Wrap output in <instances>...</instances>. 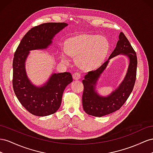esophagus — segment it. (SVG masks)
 <instances>
[{
  "label": "esophagus",
  "mask_w": 153,
  "mask_h": 153,
  "mask_svg": "<svg viewBox=\"0 0 153 153\" xmlns=\"http://www.w3.org/2000/svg\"><path fill=\"white\" fill-rule=\"evenodd\" d=\"M81 78V74L79 72H75L73 74V79L74 80H78Z\"/></svg>",
  "instance_id": "obj_1"
}]
</instances>
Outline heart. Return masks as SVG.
<instances>
[{
	"label": "heart",
	"instance_id": "b5f03b06",
	"mask_svg": "<svg viewBox=\"0 0 153 153\" xmlns=\"http://www.w3.org/2000/svg\"><path fill=\"white\" fill-rule=\"evenodd\" d=\"M110 44L108 39L97 34H82L70 38L66 49L62 52V58L69 62V54L77 56L80 66L86 69H96L101 66L108 53Z\"/></svg>",
	"mask_w": 153,
	"mask_h": 153
}]
</instances>
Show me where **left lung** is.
I'll return each mask as SVG.
<instances>
[{"mask_svg":"<svg viewBox=\"0 0 153 153\" xmlns=\"http://www.w3.org/2000/svg\"><path fill=\"white\" fill-rule=\"evenodd\" d=\"M119 39L116 47L106 62L95 71L88 72L82 81L84 85L82 106L84 111L90 115L101 117L119 110L133 91L137 76V54L123 33H120ZM118 55L128 57L129 66L127 73L124 80L111 94L107 96H101L96 90L97 81L109 60Z\"/></svg>","mask_w":153,"mask_h":153,"instance_id":"left-lung-1","label":"left lung"}]
</instances>
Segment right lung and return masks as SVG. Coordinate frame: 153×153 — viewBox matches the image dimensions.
I'll return each mask as SVG.
<instances>
[{
    "instance_id": "right-lung-1",
    "label": "right lung",
    "mask_w": 153,
    "mask_h": 153,
    "mask_svg": "<svg viewBox=\"0 0 153 153\" xmlns=\"http://www.w3.org/2000/svg\"><path fill=\"white\" fill-rule=\"evenodd\" d=\"M67 23H45L30 29L22 39L13 62V86L19 102L31 114L43 117L59 108L63 91L72 82L70 72L52 73L44 84L34 85L27 75L25 62L30 51L44 50Z\"/></svg>"
}]
</instances>
